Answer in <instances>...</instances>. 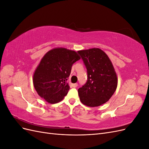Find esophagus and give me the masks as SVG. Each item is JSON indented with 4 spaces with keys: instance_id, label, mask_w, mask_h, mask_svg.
<instances>
[{
    "instance_id": "esophagus-1",
    "label": "esophagus",
    "mask_w": 149,
    "mask_h": 149,
    "mask_svg": "<svg viewBox=\"0 0 149 149\" xmlns=\"http://www.w3.org/2000/svg\"><path fill=\"white\" fill-rule=\"evenodd\" d=\"M72 86L73 88H76L78 86V83H74V84H72Z\"/></svg>"
}]
</instances>
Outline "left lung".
I'll use <instances>...</instances> for the list:
<instances>
[{"label": "left lung", "mask_w": 149, "mask_h": 149, "mask_svg": "<svg viewBox=\"0 0 149 149\" xmlns=\"http://www.w3.org/2000/svg\"><path fill=\"white\" fill-rule=\"evenodd\" d=\"M87 69L88 79L78 89L83 104L96 107L109 100L118 86V77L109 58L102 49L90 48L78 52Z\"/></svg>", "instance_id": "8db88e82"}]
</instances>
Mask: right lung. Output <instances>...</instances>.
Here are the masks:
<instances>
[{
  "instance_id": "1",
  "label": "right lung",
  "mask_w": 149,
  "mask_h": 149,
  "mask_svg": "<svg viewBox=\"0 0 149 149\" xmlns=\"http://www.w3.org/2000/svg\"><path fill=\"white\" fill-rule=\"evenodd\" d=\"M77 52L65 48H55L43 56L36 68L33 83L38 95L47 102H59L70 90L66 81L73 63L80 60Z\"/></svg>"
}]
</instances>
